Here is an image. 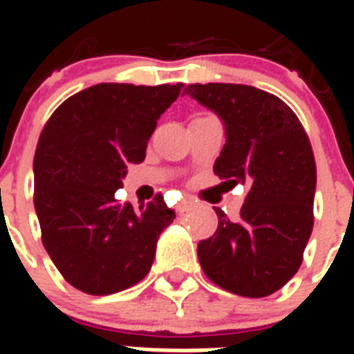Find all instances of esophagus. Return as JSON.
I'll use <instances>...</instances> for the list:
<instances>
[{
    "label": "esophagus",
    "mask_w": 354,
    "mask_h": 354,
    "mask_svg": "<svg viewBox=\"0 0 354 354\" xmlns=\"http://www.w3.org/2000/svg\"><path fill=\"white\" fill-rule=\"evenodd\" d=\"M192 208H193V203H189V201H182V203L176 207V210H178V214H185V212H187V210H192Z\"/></svg>",
    "instance_id": "esophagus-1"
}]
</instances>
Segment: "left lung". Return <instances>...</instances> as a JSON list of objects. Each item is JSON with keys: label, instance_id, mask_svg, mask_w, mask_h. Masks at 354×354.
Returning a JSON list of instances; mask_svg holds the SVG:
<instances>
[{"label": "left lung", "instance_id": "8db88e82", "mask_svg": "<svg viewBox=\"0 0 354 354\" xmlns=\"http://www.w3.org/2000/svg\"><path fill=\"white\" fill-rule=\"evenodd\" d=\"M184 91L225 124L216 176L225 187L248 185L237 222L214 208L218 230L197 245L201 267L237 296H271L297 273L311 237L317 167L309 136L290 106L260 88L195 83Z\"/></svg>", "mask_w": 354, "mask_h": 354}]
</instances>
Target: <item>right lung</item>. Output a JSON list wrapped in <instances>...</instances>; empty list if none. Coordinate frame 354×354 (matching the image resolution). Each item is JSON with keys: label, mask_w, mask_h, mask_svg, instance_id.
<instances>
[{"label": "right lung", "mask_w": 354, "mask_h": 354, "mask_svg": "<svg viewBox=\"0 0 354 354\" xmlns=\"http://www.w3.org/2000/svg\"><path fill=\"white\" fill-rule=\"evenodd\" d=\"M176 85L100 83L64 100L45 123L34 157V205L45 250L60 274L91 296L140 282L162 230L176 218L157 193L119 205L127 165L142 162Z\"/></svg>", "instance_id": "right-lung-1"}]
</instances>
